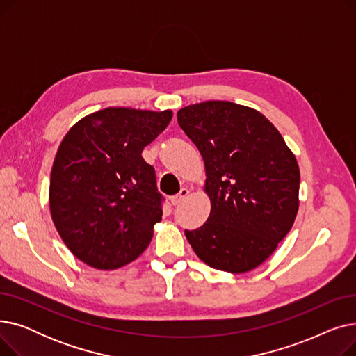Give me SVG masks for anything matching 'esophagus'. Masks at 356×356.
<instances>
[{"label": "esophagus", "mask_w": 356, "mask_h": 356, "mask_svg": "<svg viewBox=\"0 0 356 356\" xmlns=\"http://www.w3.org/2000/svg\"><path fill=\"white\" fill-rule=\"evenodd\" d=\"M189 193H191V191L188 189V188H181L180 189V192L177 193V195H175V196H172V204H175V207H176V204H179V203H181L186 197H188L189 196Z\"/></svg>", "instance_id": "34e87169"}]
</instances>
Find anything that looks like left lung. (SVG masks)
Segmentation results:
<instances>
[{
	"mask_svg": "<svg viewBox=\"0 0 356 356\" xmlns=\"http://www.w3.org/2000/svg\"><path fill=\"white\" fill-rule=\"evenodd\" d=\"M177 122L204 161L208 220L184 231L212 268L247 273L275 251L298 211L300 170L278 129L259 111L229 101L184 106Z\"/></svg>",
	"mask_w": 356,
	"mask_h": 356,
	"instance_id": "left-lung-1",
	"label": "left lung"
}]
</instances>
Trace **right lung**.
<instances>
[{
	"instance_id": "add662e5",
	"label": "right lung",
	"mask_w": 356,
	"mask_h": 356,
	"mask_svg": "<svg viewBox=\"0 0 356 356\" xmlns=\"http://www.w3.org/2000/svg\"><path fill=\"white\" fill-rule=\"evenodd\" d=\"M172 117L170 109L109 106L67 131L51 167L49 203L56 229L82 263L115 270L148 247L163 199L141 153Z\"/></svg>"
}]
</instances>
